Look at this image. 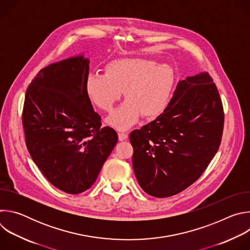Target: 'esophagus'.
Instances as JSON below:
<instances>
[{"instance_id":"1","label":"esophagus","mask_w":250,"mask_h":250,"mask_svg":"<svg viewBox=\"0 0 250 250\" xmlns=\"http://www.w3.org/2000/svg\"><path fill=\"white\" fill-rule=\"evenodd\" d=\"M127 138V133H124V132H119V140L123 141L125 140Z\"/></svg>"}]
</instances>
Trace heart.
Segmentation results:
<instances>
[{
  "label": "heart",
  "mask_w": 250,
  "mask_h": 250,
  "mask_svg": "<svg viewBox=\"0 0 250 250\" xmlns=\"http://www.w3.org/2000/svg\"><path fill=\"white\" fill-rule=\"evenodd\" d=\"M172 83L173 73L168 65L146 58H120L105 64L104 75L90 74L85 92L100 110L111 113L123 91L126 100L108 119V124L125 130L141 115L154 119L163 112Z\"/></svg>",
  "instance_id": "obj_1"
}]
</instances>
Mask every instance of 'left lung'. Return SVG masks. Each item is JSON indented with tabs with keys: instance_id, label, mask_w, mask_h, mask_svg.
Masks as SVG:
<instances>
[{
	"instance_id": "left-lung-1",
	"label": "left lung",
	"mask_w": 250,
	"mask_h": 250,
	"mask_svg": "<svg viewBox=\"0 0 250 250\" xmlns=\"http://www.w3.org/2000/svg\"><path fill=\"white\" fill-rule=\"evenodd\" d=\"M224 123L222 99L208 73L178 83L164 112L129 134L142 190L167 198L196 182L219 150Z\"/></svg>"
}]
</instances>
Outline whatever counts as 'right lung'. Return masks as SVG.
<instances>
[{
	"instance_id": "1",
	"label": "right lung",
	"mask_w": 250,
	"mask_h": 250,
	"mask_svg": "<svg viewBox=\"0 0 250 250\" xmlns=\"http://www.w3.org/2000/svg\"><path fill=\"white\" fill-rule=\"evenodd\" d=\"M89 63L81 55L42 69L22 109L32 160L53 186L72 195L92 187L118 142L115 129L102 126L85 92Z\"/></svg>"
}]
</instances>
